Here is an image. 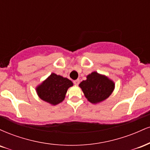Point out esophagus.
Wrapping results in <instances>:
<instances>
[{"mask_svg": "<svg viewBox=\"0 0 150 150\" xmlns=\"http://www.w3.org/2000/svg\"><path fill=\"white\" fill-rule=\"evenodd\" d=\"M73 83L75 84V85H78L79 83H80V80L79 79H77V80H75L73 81Z\"/></svg>", "mask_w": 150, "mask_h": 150, "instance_id": "1", "label": "esophagus"}]
</instances>
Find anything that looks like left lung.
Returning a JSON list of instances; mask_svg holds the SVG:
<instances>
[{"mask_svg": "<svg viewBox=\"0 0 150 150\" xmlns=\"http://www.w3.org/2000/svg\"><path fill=\"white\" fill-rule=\"evenodd\" d=\"M82 89L86 99L92 104H99L106 100L112 94L115 83L104 75L94 71L87 76V80L81 82Z\"/></svg>", "mask_w": 150, "mask_h": 150, "instance_id": "obj_1", "label": "left lung"}]
</instances>
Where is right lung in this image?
Wrapping results in <instances>:
<instances>
[{
    "label": "right lung",
    "mask_w": 150,
    "mask_h": 150,
    "mask_svg": "<svg viewBox=\"0 0 150 150\" xmlns=\"http://www.w3.org/2000/svg\"><path fill=\"white\" fill-rule=\"evenodd\" d=\"M72 86L73 83L69 79L53 73L37 86L36 92L42 100L55 106L64 100L67 91Z\"/></svg>",
    "instance_id": "add662e5"
}]
</instances>
